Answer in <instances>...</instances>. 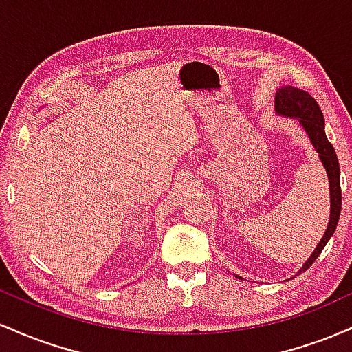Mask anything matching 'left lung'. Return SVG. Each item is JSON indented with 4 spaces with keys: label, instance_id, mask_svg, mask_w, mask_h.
<instances>
[{
    "label": "left lung",
    "instance_id": "obj_1",
    "mask_svg": "<svg viewBox=\"0 0 352 352\" xmlns=\"http://www.w3.org/2000/svg\"><path fill=\"white\" fill-rule=\"evenodd\" d=\"M274 111H276V114H280L283 117H293V119H298V122L301 124V127L305 129V132L308 134L314 151L318 152L319 159H321L322 165H324L326 173H328L329 179L331 213L328 228H326L324 235H322L316 250H314L313 254H311L308 260H306V263L301 266L300 272H298V274H301L314 263V260H316L319 253L322 252V248L328 243L329 238L333 236L334 230L338 227L342 204L341 180H339V162L336 152H334V147L331 145L328 137H326L324 117H322L321 109H319L318 102L314 100V98H311L308 92L293 86L280 87L276 91V96H274Z\"/></svg>",
    "mask_w": 352,
    "mask_h": 352
}]
</instances>
